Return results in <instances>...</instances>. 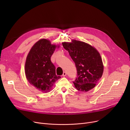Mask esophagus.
Returning a JSON list of instances; mask_svg holds the SVG:
<instances>
[{
  "instance_id": "obj_1",
  "label": "esophagus",
  "mask_w": 130,
  "mask_h": 130,
  "mask_svg": "<svg viewBox=\"0 0 130 130\" xmlns=\"http://www.w3.org/2000/svg\"><path fill=\"white\" fill-rule=\"evenodd\" d=\"M66 74H67L66 72H63V75H62V76H63V77H65V76H66Z\"/></svg>"
}]
</instances>
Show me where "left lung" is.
I'll list each match as a JSON object with an SVG mask.
<instances>
[{
  "mask_svg": "<svg viewBox=\"0 0 130 130\" xmlns=\"http://www.w3.org/2000/svg\"><path fill=\"white\" fill-rule=\"evenodd\" d=\"M62 44L75 64L77 77L73 82L75 87L84 92L93 89L104 71L100 53L91 45L76 39H72L71 42H64Z\"/></svg>",
  "mask_w": 130,
  "mask_h": 130,
  "instance_id": "8db88e82",
  "label": "left lung"
}]
</instances>
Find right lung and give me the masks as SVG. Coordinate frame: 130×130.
Wrapping results in <instances>:
<instances>
[{
    "mask_svg": "<svg viewBox=\"0 0 130 130\" xmlns=\"http://www.w3.org/2000/svg\"><path fill=\"white\" fill-rule=\"evenodd\" d=\"M59 45L52 44L49 39L42 38L34 44L27 55L25 72L28 82L43 93L52 90L54 83L60 78L57 76L55 67L51 57Z\"/></svg>",
    "mask_w": 130,
    "mask_h": 130,
    "instance_id": "right-lung-1",
    "label": "right lung"
}]
</instances>
